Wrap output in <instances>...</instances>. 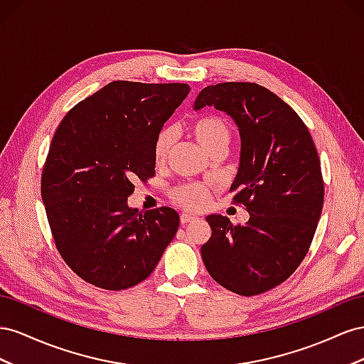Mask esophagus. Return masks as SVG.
<instances>
[{
  "label": "esophagus",
  "mask_w": 364,
  "mask_h": 364,
  "mask_svg": "<svg viewBox=\"0 0 364 364\" xmlns=\"http://www.w3.org/2000/svg\"><path fill=\"white\" fill-rule=\"evenodd\" d=\"M195 220H196V218L193 215H189V213H181V216H180L181 224H188V223H192Z\"/></svg>",
  "instance_id": "esophagus-1"
}]
</instances>
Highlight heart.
I'll use <instances>...</instances> for the list:
<instances>
[{
  "label": "heart",
  "instance_id": "heart-1",
  "mask_svg": "<svg viewBox=\"0 0 364 364\" xmlns=\"http://www.w3.org/2000/svg\"><path fill=\"white\" fill-rule=\"evenodd\" d=\"M191 131L193 137L198 140L201 146L212 154L213 151H225L228 143L232 139V129L228 122L220 116H215V114H209V116H203L196 119L191 124ZM172 143V131L171 129H163L157 140L154 144V159L157 163H161L166 159V154H168ZM172 200L180 204L184 209L196 210L201 209L207 204L209 200V188L201 183H186L175 186L171 191Z\"/></svg>",
  "mask_w": 364,
  "mask_h": 364
}]
</instances>
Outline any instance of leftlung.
Here are the masks:
<instances>
[{
    "mask_svg": "<svg viewBox=\"0 0 364 364\" xmlns=\"http://www.w3.org/2000/svg\"><path fill=\"white\" fill-rule=\"evenodd\" d=\"M215 107L230 116L241 137L233 201L250 220L205 218L212 236L203 262L218 284L256 296L282 284L304 261L323 207V178L311 134L297 112L252 82H224L201 90L193 109Z\"/></svg>",
    "mask_w": 364,
    "mask_h": 364,
    "instance_id": "8db88e82",
    "label": "left lung"
}]
</instances>
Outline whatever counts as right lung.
Here are the masks:
<instances>
[{"instance_id":"1","label":"right lung","mask_w":364,"mask_h":364,"mask_svg":"<svg viewBox=\"0 0 364 364\" xmlns=\"http://www.w3.org/2000/svg\"><path fill=\"white\" fill-rule=\"evenodd\" d=\"M189 91L114 80L59 123L41 195L62 259L88 284L111 291L140 284L178 230L171 207L141 213L128 196L134 181L155 173V140Z\"/></svg>"}]
</instances>
